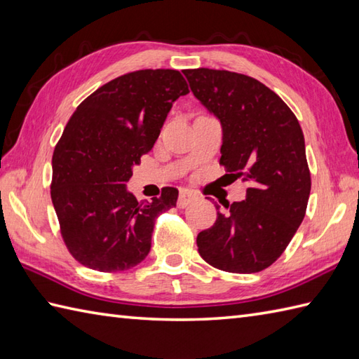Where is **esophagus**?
<instances>
[{
    "mask_svg": "<svg viewBox=\"0 0 359 359\" xmlns=\"http://www.w3.org/2000/svg\"><path fill=\"white\" fill-rule=\"evenodd\" d=\"M196 199H197V196L193 191H189V189H182L180 194H179L177 207L179 208H185V207H188L189 203H193Z\"/></svg>",
    "mask_w": 359,
    "mask_h": 359,
    "instance_id": "1",
    "label": "esophagus"
}]
</instances>
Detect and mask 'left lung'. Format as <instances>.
Instances as JSON below:
<instances>
[{
	"label": "left lung",
	"mask_w": 359,
	"mask_h": 359,
	"mask_svg": "<svg viewBox=\"0 0 359 359\" xmlns=\"http://www.w3.org/2000/svg\"><path fill=\"white\" fill-rule=\"evenodd\" d=\"M184 74L222 126L219 162L248 187L245 201L217 211L215 225L197 236L199 255L224 271H261L284 253L306 216L311 180L299 121L248 75L205 67Z\"/></svg>",
	"instance_id": "1"
}]
</instances>
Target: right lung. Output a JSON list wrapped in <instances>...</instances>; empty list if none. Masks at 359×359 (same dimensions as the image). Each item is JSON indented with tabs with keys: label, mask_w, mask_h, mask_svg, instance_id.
Listing matches in <instances>:
<instances>
[{
	"label": "right lung",
	"mask_w": 359,
	"mask_h": 359,
	"mask_svg": "<svg viewBox=\"0 0 359 359\" xmlns=\"http://www.w3.org/2000/svg\"><path fill=\"white\" fill-rule=\"evenodd\" d=\"M188 93L179 71L144 69L106 83L72 114L53 151L50 197L66 247L88 269L123 271L148 256L156 219L179 191L139 202L126 182Z\"/></svg>",
	"instance_id": "right-lung-1"
}]
</instances>
